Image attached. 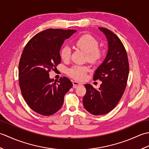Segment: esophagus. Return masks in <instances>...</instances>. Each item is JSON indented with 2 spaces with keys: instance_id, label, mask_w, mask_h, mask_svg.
Returning a JSON list of instances; mask_svg holds the SVG:
<instances>
[{
  "instance_id": "esophagus-1",
  "label": "esophagus",
  "mask_w": 149,
  "mask_h": 149,
  "mask_svg": "<svg viewBox=\"0 0 149 149\" xmlns=\"http://www.w3.org/2000/svg\"><path fill=\"white\" fill-rule=\"evenodd\" d=\"M81 85H82V83H79V82H77V81H73V87L75 88L78 87V86H81Z\"/></svg>"
}]
</instances>
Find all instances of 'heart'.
<instances>
[{
  "mask_svg": "<svg viewBox=\"0 0 149 149\" xmlns=\"http://www.w3.org/2000/svg\"><path fill=\"white\" fill-rule=\"evenodd\" d=\"M75 44L79 49L86 54L87 59L91 63L99 62L102 58L103 51L98 48V41L88 34H84L80 36L75 41ZM70 47L65 45L60 50V56L64 61H67L70 58ZM89 71V67L87 66L74 65L68 70V74L71 77L76 80H83L86 77V73Z\"/></svg>",
  "mask_w": 149,
  "mask_h": 149,
  "instance_id": "1",
  "label": "heart"
}]
</instances>
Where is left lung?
Masks as SVG:
<instances>
[{"label": "left lung", "mask_w": 149, "mask_h": 149, "mask_svg": "<svg viewBox=\"0 0 149 149\" xmlns=\"http://www.w3.org/2000/svg\"><path fill=\"white\" fill-rule=\"evenodd\" d=\"M99 29L105 34L108 50L105 59L94 74L93 80L102 81L99 89L91 84L84 85V108L93 115L110 112L119 102L127 85L129 65L127 54L121 40L112 31L104 27Z\"/></svg>", "instance_id": "obj_1"}]
</instances>
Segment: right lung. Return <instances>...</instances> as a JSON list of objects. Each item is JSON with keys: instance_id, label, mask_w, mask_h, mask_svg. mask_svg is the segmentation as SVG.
Here are the masks:
<instances>
[{"instance_id": "add662e5", "label": "right lung", "mask_w": 149, "mask_h": 149, "mask_svg": "<svg viewBox=\"0 0 149 149\" xmlns=\"http://www.w3.org/2000/svg\"><path fill=\"white\" fill-rule=\"evenodd\" d=\"M76 30L49 29L36 34L24 47L18 65L19 85L27 105L44 116L62 107L65 95L73 84L63 77L54 82L49 72L61 63L59 50Z\"/></svg>"}]
</instances>
